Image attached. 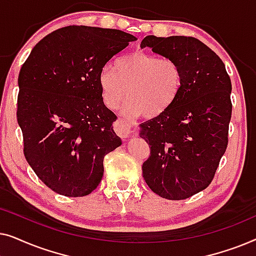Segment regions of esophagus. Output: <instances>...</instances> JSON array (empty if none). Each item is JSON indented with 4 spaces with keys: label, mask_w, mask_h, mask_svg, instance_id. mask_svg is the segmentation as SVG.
<instances>
[{
    "label": "esophagus",
    "mask_w": 256,
    "mask_h": 256,
    "mask_svg": "<svg viewBox=\"0 0 256 256\" xmlns=\"http://www.w3.org/2000/svg\"><path fill=\"white\" fill-rule=\"evenodd\" d=\"M115 132H118V136H121L122 138H127L134 136V130L132 129V124H129L124 118H118L116 122L114 124Z\"/></svg>",
    "instance_id": "obj_1"
}]
</instances>
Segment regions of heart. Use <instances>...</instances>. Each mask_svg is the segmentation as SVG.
I'll return each mask as SVG.
<instances>
[{
  "instance_id": "b5f03b06",
  "label": "heart",
  "mask_w": 256,
  "mask_h": 256,
  "mask_svg": "<svg viewBox=\"0 0 256 256\" xmlns=\"http://www.w3.org/2000/svg\"><path fill=\"white\" fill-rule=\"evenodd\" d=\"M101 99L108 110H116L127 96L122 112L129 116L154 118L166 113L180 96L184 74L176 60L134 51L118 57L98 76Z\"/></svg>"
}]
</instances>
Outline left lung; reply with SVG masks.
<instances>
[{
	"label": "left lung",
	"mask_w": 256,
	"mask_h": 256,
	"mask_svg": "<svg viewBox=\"0 0 256 256\" xmlns=\"http://www.w3.org/2000/svg\"><path fill=\"white\" fill-rule=\"evenodd\" d=\"M146 46L176 60L184 85L166 113L140 124L150 146L143 178L156 194L180 200L211 184L226 152L232 84L222 59L197 38L146 36Z\"/></svg>",
	"instance_id": "1"
}]
</instances>
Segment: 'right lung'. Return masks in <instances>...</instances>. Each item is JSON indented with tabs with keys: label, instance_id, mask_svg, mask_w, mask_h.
Masks as SVG:
<instances>
[{
	"label": "right lung",
	"instance_id": "obj_1",
	"mask_svg": "<svg viewBox=\"0 0 256 256\" xmlns=\"http://www.w3.org/2000/svg\"><path fill=\"white\" fill-rule=\"evenodd\" d=\"M134 40L121 30L70 26L38 42L22 65L17 122L24 156L52 191L90 194L104 176V156L121 146L98 76Z\"/></svg>",
	"mask_w": 256,
	"mask_h": 256
}]
</instances>
